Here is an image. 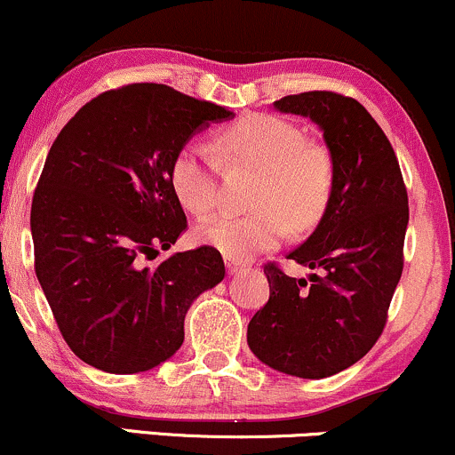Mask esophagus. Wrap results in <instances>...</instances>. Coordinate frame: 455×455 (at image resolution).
<instances>
[{
  "label": "esophagus",
  "instance_id": "1",
  "mask_svg": "<svg viewBox=\"0 0 455 455\" xmlns=\"http://www.w3.org/2000/svg\"><path fill=\"white\" fill-rule=\"evenodd\" d=\"M226 266H228V275L229 276L240 275V272H243V266L236 264V261H232V259H226Z\"/></svg>",
  "mask_w": 455,
  "mask_h": 455
}]
</instances>
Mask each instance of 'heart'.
Returning <instances> with one entry per match:
<instances>
[{"instance_id":"obj_1","label":"heart","mask_w":455,"mask_h":455,"mask_svg":"<svg viewBox=\"0 0 455 455\" xmlns=\"http://www.w3.org/2000/svg\"><path fill=\"white\" fill-rule=\"evenodd\" d=\"M249 168L259 172L247 215L219 212L200 221L194 236L223 258L247 261L276 249L290 226L298 232L322 221L334 194V159L322 144L307 142L293 123L272 115H249L217 132L215 148L187 142L170 162V187L194 215L219 200V172Z\"/></svg>"}]
</instances>
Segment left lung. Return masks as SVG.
<instances>
[{
	"instance_id": "1",
	"label": "left lung",
	"mask_w": 455,
	"mask_h": 455,
	"mask_svg": "<svg viewBox=\"0 0 455 455\" xmlns=\"http://www.w3.org/2000/svg\"><path fill=\"white\" fill-rule=\"evenodd\" d=\"M275 106L322 127L336 180L317 229L287 255L313 275L264 266L270 298L249 322L247 343L275 371L323 379L362 360L386 328L404 266L407 187L387 136L357 100L307 91Z\"/></svg>"
}]
</instances>
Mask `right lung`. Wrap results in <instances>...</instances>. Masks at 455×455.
<instances>
[{
	"instance_id": "add662e5",
	"label": "right lung",
	"mask_w": 455,
	"mask_h": 455,
	"mask_svg": "<svg viewBox=\"0 0 455 455\" xmlns=\"http://www.w3.org/2000/svg\"><path fill=\"white\" fill-rule=\"evenodd\" d=\"M234 116L168 84L110 89L66 123L31 202L36 276L69 349L115 375L155 368L185 340V315L226 276L200 247L157 266L187 229L170 162L211 121Z\"/></svg>"
}]
</instances>
